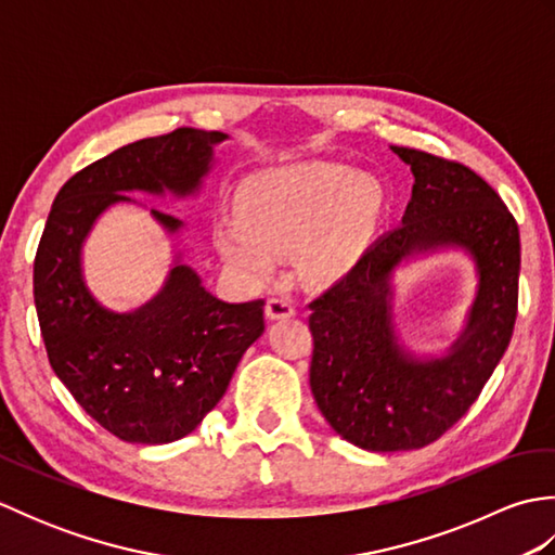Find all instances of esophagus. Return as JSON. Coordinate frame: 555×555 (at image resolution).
<instances>
[{
    "instance_id": "obj_1",
    "label": "esophagus",
    "mask_w": 555,
    "mask_h": 555,
    "mask_svg": "<svg viewBox=\"0 0 555 555\" xmlns=\"http://www.w3.org/2000/svg\"><path fill=\"white\" fill-rule=\"evenodd\" d=\"M264 314L269 320H286V317L296 314V308L288 298H269L264 305Z\"/></svg>"
}]
</instances>
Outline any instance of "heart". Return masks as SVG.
Segmentation results:
<instances>
[{
	"instance_id": "heart-1",
	"label": "heart",
	"mask_w": 555,
	"mask_h": 555,
	"mask_svg": "<svg viewBox=\"0 0 555 555\" xmlns=\"http://www.w3.org/2000/svg\"><path fill=\"white\" fill-rule=\"evenodd\" d=\"M379 205V183L338 164L271 169L241 185L238 217L217 221L215 243L245 281L267 279L276 253L293 247L298 274L310 284H328L356 262Z\"/></svg>"
}]
</instances>
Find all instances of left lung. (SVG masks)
<instances>
[{"label":"left lung","instance_id":"obj_1","mask_svg":"<svg viewBox=\"0 0 555 555\" xmlns=\"http://www.w3.org/2000/svg\"><path fill=\"white\" fill-rule=\"evenodd\" d=\"M415 185L398 229L310 302V386L326 422L364 451L424 448L465 415L511 344L517 317L520 231L493 188L465 164L391 147ZM463 246L480 288L464 334L443 359L397 346L390 274L403 258Z\"/></svg>","mask_w":555,"mask_h":555}]
</instances>
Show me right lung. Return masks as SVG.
<instances>
[{"mask_svg": "<svg viewBox=\"0 0 555 555\" xmlns=\"http://www.w3.org/2000/svg\"><path fill=\"white\" fill-rule=\"evenodd\" d=\"M221 140L176 128L92 162L56 193L35 255V308L52 370L100 427L128 443H171L203 422L262 336L264 300L223 302L176 262L150 302L114 310L82 279V243L104 209L131 203L126 193L193 195ZM150 215L169 233L183 227L167 211Z\"/></svg>", "mask_w": 555, "mask_h": 555, "instance_id": "right-lung-1", "label": "right lung"}]
</instances>
